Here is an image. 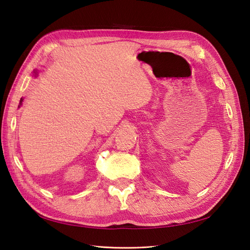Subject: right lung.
I'll list each match as a JSON object with an SVG mask.
<instances>
[{
  "label": "right lung",
  "mask_w": 250,
  "mask_h": 250,
  "mask_svg": "<svg viewBox=\"0 0 250 250\" xmlns=\"http://www.w3.org/2000/svg\"><path fill=\"white\" fill-rule=\"evenodd\" d=\"M34 76H35V77L37 76V72H36V71H34ZM21 102H22V98H21V101H20V105H19V107H20L21 105Z\"/></svg>",
  "instance_id": "obj_1"
}]
</instances>
